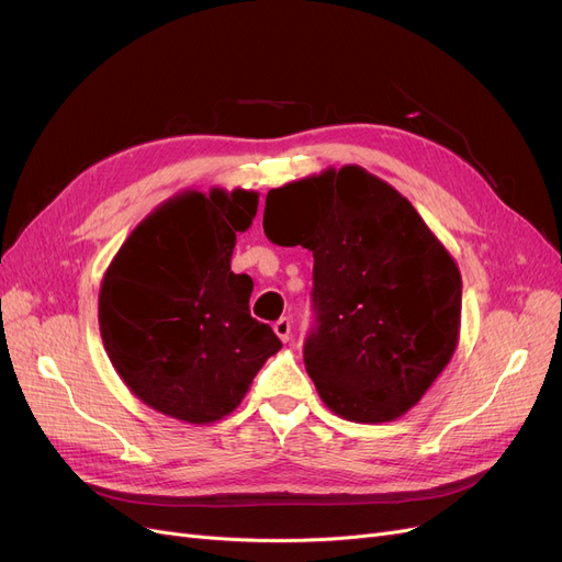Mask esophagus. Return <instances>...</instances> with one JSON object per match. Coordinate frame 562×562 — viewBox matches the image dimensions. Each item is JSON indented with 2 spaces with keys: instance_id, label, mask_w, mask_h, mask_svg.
Here are the masks:
<instances>
[{
  "instance_id": "34e87169",
  "label": "esophagus",
  "mask_w": 562,
  "mask_h": 562,
  "mask_svg": "<svg viewBox=\"0 0 562 562\" xmlns=\"http://www.w3.org/2000/svg\"><path fill=\"white\" fill-rule=\"evenodd\" d=\"M273 330H276V336H278L282 342H286L289 338H292V319H286V317L278 319V322L273 324Z\"/></svg>"
}]
</instances>
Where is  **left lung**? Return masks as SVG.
<instances>
[{"mask_svg":"<svg viewBox=\"0 0 562 562\" xmlns=\"http://www.w3.org/2000/svg\"><path fill=\"white\" fill-rule=\"evenodd\" d=\"M263 232L315 257L319 324L303 359L324 405L357 424L403 417L459 347L461 270L449 249L357 164L270 190Z\"/></svg>","mask_w":562,"mask_h":562,"instance_id":"obj_1","label":"left lung"}]
</instances>
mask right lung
I'll return each mask as SVG.
<instances>
[{
	"label": "right lung",
	"instance_id": "1",
	"mask_svg": "<svg viewBox=\"0 0 562 562\" xmlns=\"http://www.w3.org/2000/svg\"><path fill=\"white\" fill-rule=\"evenodd\" d=\"M259 192L184 190L145 215L99 286L103 349L134 396L184 424L232 414L282 342L249 315L252 280L236 276V234Z\"/></svg>",
	"mask_w": 562,
	"mask_h": 562
}]
</instances>
